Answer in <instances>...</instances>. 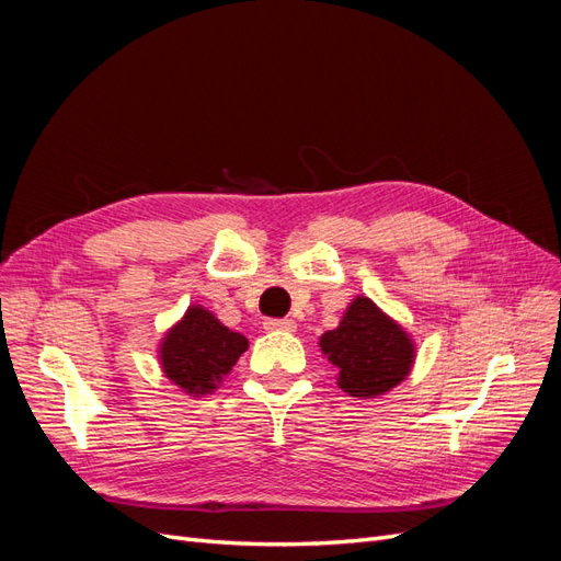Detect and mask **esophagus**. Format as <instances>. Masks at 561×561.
Wrapping results in <instances>:
<instances>
[{
	"instance_id": "34e87169",
	"label": "esophagus",
	"mask_w": 561,
	"mask_h": 561,
	"mask_svg": "<svg viewBox=\"0 0 561 561\" xmlns=\"http://www.w3.org/2000/svg\"><path fill=\"white\" fill-rule=\"evenodd\" d=\"M264 328L268 330V332H297V325H295V320H290V318H268L266 322H264Z\"/></svg>"
}]
</instances>
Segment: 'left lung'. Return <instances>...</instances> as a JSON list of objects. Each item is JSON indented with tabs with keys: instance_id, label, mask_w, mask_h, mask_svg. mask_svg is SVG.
<instances>
[{
	"instance_id": "obj_1",
	"label": "left lung",
	"mask_w": 561,
	"mask_h": 561,
	"mask_svg": "<svg viewBox=\"0 0 561 561\" xmlns=\"http://www.w3.org/2000/svg\"><path fill=\"white\" fill-rule=\"evenodd\" d=\"M318 346L336 367V386L360 400L386 396L402 383L416 358L414 339L363 295L348 304L339 325L322 334Z\"/></svg>"
}]
</instances>
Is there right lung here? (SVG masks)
<instances>
[{
  "mask_svg": "<svg viewBox=\"0 0 561 561\" xmlns=\"http://www.w3.org/2000/svg\"><path fill=\"white\" fill-rule=\"evenodd\" d=\"M248 351V339L222 325L208 309L190 307L159 344L163 377L184 396L203 398L225 381Z\"/></svg>",
  "mask_w": 561,
  "mask_h": 561,
  "instance_id": "obj_1",
  "label": "right lung"
}]
</instances>
